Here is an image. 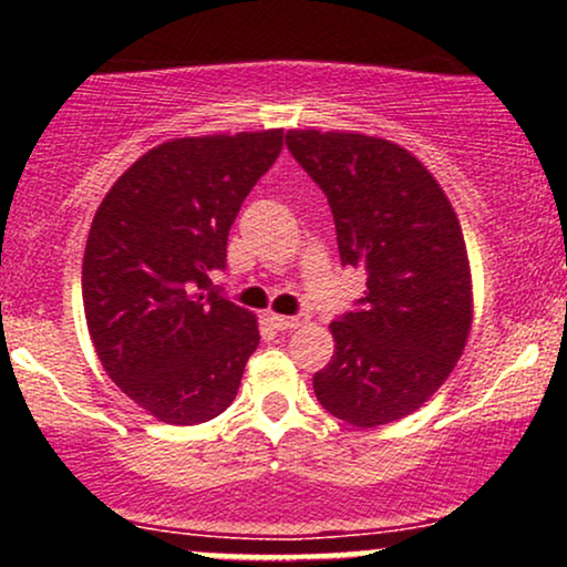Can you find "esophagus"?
<instances>
[{"label": "esophagus", "instance_id": "obj_1", "mask_svg": "<svg viewBox=\"0 0 567 567\" xmlns=\"http://www.w3.org/2000/svg\"><path fill=\"white\" fill-rule=\"evenodd\" d=\"M269 320H271V324H275L277 330H296V328H303V324L309 322V315H292V317L271 315Z\"/></svg>", "mask_w": 567, "mask_h": 567}]
</instances>
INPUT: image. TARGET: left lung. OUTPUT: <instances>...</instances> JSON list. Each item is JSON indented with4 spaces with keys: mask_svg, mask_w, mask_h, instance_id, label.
Masks as SVG:
<instances>
[{
    "mask_svg": "<svg viewBox=\"0 0 567 567\" xmlns=\"http://www.w3.org/2000/svg\"><path fill=\"white\" fill-rule=\"evenodd\" d=\"M285 143L328 197L341 264L368 275L365 296L330 322L336 351L315 394L351 426L389 424L424 405L466 347L472 277L458 218L392 141L290 130Z\"/></svg>",
    "mask_w": 567,
    "mask_h": 567,
    "instance_id": "8db88e82",
    "label": "left lung"
}]
</instances>
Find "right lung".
<instances>
[{"instance_id": "right-lung-1", "label": "right lung", "mask_w": 567, "mask_h": 567, "mask_svg": "<svg viewBox=\"0 0 567 567\" xmlns=\"http://www.w3.org/2000/svg\"><path fill=\"white\" fill-rule=\"evenodd\" d=\"M282 130L175 138L120 175L97 207L82 301L97 360L143 410L175 426L231 405L256 317L213 285L229 229L282 152Z\"/></svg>"}]
</instances>
